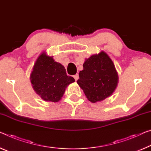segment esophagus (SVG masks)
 Masks as SVG:
<instances>
[{
	"label": "esophagus",
	"mask_w": 151,
	"mask_h": 151,
	"mask_svg": "<svg viewBox=\"0 0 151 151\" xmlns=\"http://www.w3.org/2000/svg\"><path fill=\"white\" fill-rule=\"evenodd\" d=\"M73 77H74V78H75V80L76 81H77V80L78 79V78H79V76H78V74H76L75 75L73 76Z\"/></svg>",
	"instance_id": "34e87169"
}]
</instances>
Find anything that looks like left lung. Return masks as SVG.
Listing matches in <instances>:
<instances>
[{
	"mask_svg": "<svg viewBox=\"0 0 151 151\" xmlns=\"http://www.w3.org/2000/svg\"><path fill=\"white\" fill-rule=\"evenodd\" d=\"M78 85L88 101H101L111 96L118 83L114 63L104 51L85 59L83 70L79 72Z\"/></svg>",
	"mask_w": 151,
	"mask_h": 151,
	"instance_id": "1",
	"label": "left lung"
}]
</instances>
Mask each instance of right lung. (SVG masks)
<instances>
[{
  "label": "right lung",
  "instance_id": "1",
  "mask_svg": "<svg viewBox=\"0 0 151 151\" xmlns=\"http://www.w3.org/2000/svg\"><path fill=\"white\" fill-rule=\"evenodd\" d=\"M30 81L35 92L45 101L58 102L66 88L75 82L66 75V69L45 52L40 55L33 67Z\"/></svg>",
  "mask_w": 151,
  "mask_h": 151
}]
</instances>
